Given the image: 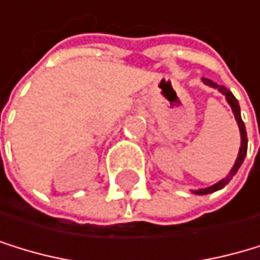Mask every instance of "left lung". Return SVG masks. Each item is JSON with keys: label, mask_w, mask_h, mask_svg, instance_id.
Instances as JSON below:
<instances>
[{"label": "left lung", "mask_w": 260, "mask_h": 260, "mask_svg": "<svg viewBox=\"0 0 260 260\" xmlns=\"http://www.w3.org/2000/svg\"><path fill=\"white\" fill-rule=\"evenodd\" d=\"M201 81H203L205 84H208V86H211V87H214V89H217L219 92H222V94L225 95L229 105L232 107V112H233V115H235V119H237L238 127H240V134H241V147H240V152H238V158H237L235 165H233L232 171L229 173V176H227L225 179L219 180L217 184L211 185V187L200 188V190H193V193H197V195H208V193H212V191H216V190L224 188V187L230 182V180H232V177L237 174V171L240 169L241 163L245 161V156H246V152H248V136H246V127H245V123H243L241 115H240V105H238V101L235 99V95H233V94L227 89L225 86H220V84H217V83H214V81L208 80V78H203V80H201Z\"/></svg>", "instance_id": "1"}]
</instances>
